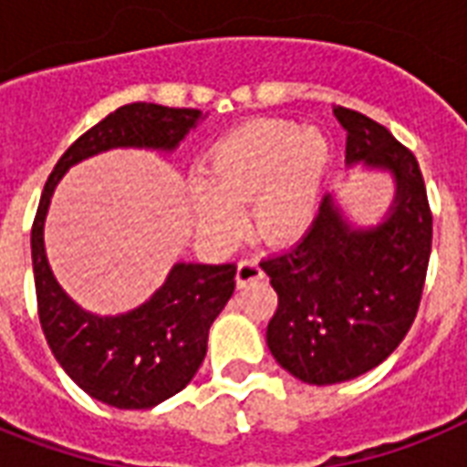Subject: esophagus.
I'll return each mask as SVG.
<instances>
[{"instance_id": "esophagus-1", "label": "esophagus", "mask_w": 467, "mask_h": 467, "mask_svg": "<svg viewBox=\"0 0 467 467\" xmlns=\"http://www.w3.org/2000/svg\"><path fill=\"white\" fill-rule=\"evenodd\" d=\"M262 276H264L262 266H259V262L252 259V256H249V259H242V262L237 264V285H240V288Z\"/></svg>"}]
</instances>
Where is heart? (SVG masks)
<instances>
[{"label":"heart","instance_id":"heart-1","mask_svg":"<svg viewBox=\"0 0 467 467\" xmlns=\"http://www.w3.org/2000/svg\"><path fill=\"white\" fill-rule=\"evenodd\" d=\"M327 142L312 128L284 120L252 123L215 142L205 157V179L189 186L198 233L215 247L234 240L240 205L252 201L256 233L274 242L296 240L319 211Z\"/></svg>","mask_w":467,"mask_h":467}]
</instances>
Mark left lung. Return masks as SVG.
Wrapping results in <instances>:
<instances>
[{
    "mask_svg": "<svg viewBox=\"0 0 467 467\" xmlns=\"http://www.w3.org/2000/svg\"><path fill=\"white\" fill-rule=\"evenodd\" d=\"M334 116L347 130V167L388 171L395 196L378 225L358 227L327 193L303 240L262 262L278 296L269 351L310 385L363 376L400 347L431 254V211L412 152L363 113L334 106Z\"/></svg>",
    "mask_w": 467,
    "mask_h": 467,
    "instance_id": "1",
    "label": "left lung"
}]
</instances>
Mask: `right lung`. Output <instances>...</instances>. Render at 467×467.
Masks as SVG:
<instances>
[{"instance_id":"add662e5","label":"right lung","mask_w":467,"mask_h":467,"mask_svg":"<svg viewBox=\"0 0 467 467\" xmlns=\"http://www.w3.org/2000/svg\"><path fill=\"white\" fill-rule=\"evenodd\" d=\"M205 116L198 109L128 104L87 130L55 164L31 230L38 317L62 370L104 405L150 410L196 376L208 348V329L234 291V264L176 262L142 306L113 317L87 312L62 291L47 264V208L69 167L119 148L174 152Z\"/></svg>"}]
</instances>
